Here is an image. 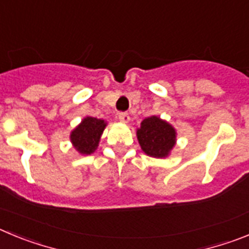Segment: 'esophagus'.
Masks as SVG:
<instances>
[{"instance_id":"obj_1","label":"esophagus","mask_w":249,"mask_h":249,"mask_svg":"<svg viewBox=\"0 0 249 249\" xmlns=\"http://www.w3.org/2000/svg\"><path fill=\"white\" fill-rule=\"evenodd\" d=\"M118 118H120L121 122L127 123L129 121V114L127 113V112H120V113H118Z\"/></svg>"}]
</instances>
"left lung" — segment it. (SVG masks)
Instances as JSON below:
<instances>
[{
    "label": "left lung",
    "mask_w": 249,
    "mask_h": 249,
    "mask_svg": "<svg viewBox=\"0 0 249 249\" xmlns=\"http://www.w3.org/2000/svg\"><path fill=\"white\" fill-rule=\"evenodd\" d=\"M137 138L146 155L162 158L168 156L176 142V131L171 124L151 116L142 121L141 128L137 129Z\"/></svg>",
    "instance_id": "left-lung-1"
}]
</instances>
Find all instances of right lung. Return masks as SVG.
Segmentation results:
<instances>
[{"mask_svg":"<svg viewBox=\"0 0 249 249\" xmlns=\"http://www.w3.org/2000/svg\"><path fill=\"white\" fill-rule=\"evenodd\" d=\"M106 123L103 120L86 117L71 133V142L82 155H91L97 148Z\"/></svg>","mask_w":249,"mask_h":249,"instance_id":"1","label":"right lung"}]
</instances>
